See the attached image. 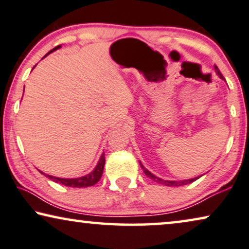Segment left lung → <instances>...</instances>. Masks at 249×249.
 <instances>
[{
    "instance_id": "8db88e82",
    "label": "left lung",
    "mask_w": 249,
    "mask_h": 249,
    "mask_svg": "<svg viewBox=\"0 0 249 249\" xmlns=\"http://www.w3.org/2000/svg\"><path fill=\"white\" fill-rule=\"evenodd\" d=\"M214 69H215V72L217 73V76H219L222 80H224V78H223V76H222V73H221V71L219 70V68H217L216 66H214ZM139 164H141V168L142 169V171H144L145 175L147 176L149 179H152L153 181H155V182H158V183H161V185H164V186L179 187V186H183V185H188V183H192V182L195 181V180L199 179L200 177H202V176H199V177H196V178L186 179V180H164V179H161V178H159V177L154 176L152 172H149L148 170L146 169L145 166L142 164V162H139Z\"/></svg>"
}]
</instances>
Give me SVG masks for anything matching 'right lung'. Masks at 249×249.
<instances>
[{"mask_svg": "<svg viewBox=\"0 0 249 249\" xmlns=\"http://www.w3.org/2000/svg\"><path fill=\"white\" fill-rule=\"evenodd\" d=\"M61 49V45H57L56 47H54L53 50H51L49 53L46 54L45 56L49 55L50 53L54 52V51ZM43 57V59H44ZM35 68V67H34ZM33 68V69H34ZM23 90H25V88H23ZM104 164H105V156H104V153L101 155L100 160H98L96 166H95L94 170L91 172L88 173L86 176H83V177H78V178H59V177H53V176H50V175H45V173L39 171L42 175L46 176L47 178L53 180V181H55L57 183H61V185H64L67 187H76V188H85V187H90V186H94L95 183H97L100 181L102 175H103V170H104Z\"/></svg>", "mask_w": 249, "mask_h": 249, "instance_id": "1", "label": "right lung"}]
</instances>
